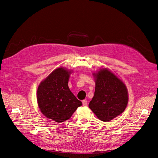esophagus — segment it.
<instances>
[{"instance_id":"34e87169","label":"esophagus","mask_w":158,"mask_h":158,"mask_svg":"<svg viewBox=\"0 0 158 158\" xmlns=\"http://www.w3.org/2000/svg\"><path fill=\"white\" fill-rule=\"evenodd\" d=\"M82 102H83V106H87L88 102H87L86 100H83Z\"/></svg>"}]
</instances>
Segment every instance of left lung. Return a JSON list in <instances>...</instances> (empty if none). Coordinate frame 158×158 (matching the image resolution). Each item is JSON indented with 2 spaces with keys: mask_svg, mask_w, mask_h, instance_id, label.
Returning <instances> with one entry per match:
<instances>
[{
  "mask_svg": "<svg viewBox=\"0 0 158 158\" xmlns=\"http://www.w3.org/2000/svg\"><path fill=\"white\" fill-rule=\"evenodd\" d=\"M92 75L95 93L88 106L101 121H111L125 111L128 102L127 88L118 75L108 68H100Z\"/></svg>",
  "mask_w": 158,
  "mask_h": 158,
  "instance_id": "left-lung-1",
  "label": "left lung"
}]
</instances>
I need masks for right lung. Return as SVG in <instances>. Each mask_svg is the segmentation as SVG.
<instances>
[{"mask_svg": "<svg viewBox=\"0 0 158 158\" xmlns=\"http://www.w3.org/2000/svg\"><path fill=\"white\" fill-rule=\"evenodd\" d=\"M72 70L59 67L40 82L37 92L40 111L45 117L57 123L70 119L82 102L68 87Z\"/></svg>", "mask_w": 158, "mask_h": 158, "instance_id": "obj_1", "label": "right lung"}]
</instances>
